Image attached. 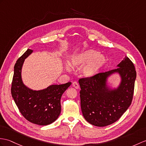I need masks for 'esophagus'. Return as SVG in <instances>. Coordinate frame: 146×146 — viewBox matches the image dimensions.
Wrapping results in <instances>:
<instances>
[{"label":"esophagus","instance_id":"obj_1","mask_svg":"<svg viewBox=\"0 0 146 146\" xmlns=\"http://www.w3.org/2000/svg\"><path fill=\"white\" fill-rule=\"evenodd\" d=\"M72 85H73V86L74 88H75L76 89H78L79 88V84H78V83L77 82H76V81H74V82L73 83Z\"/></svg>","mask_w":146,"mask_h":146}]
</instances>
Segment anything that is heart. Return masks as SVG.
<instances>
[{
	"instance_id": "obj_1",
	"label": "heart",
	"mask_w": 146,
	"mask_h": 146,
	"mask_svg": "<svg viewBox=\"0 0 146 146\" xmlns=\"http://www.w3.org/2000/svg\"><path fill=\"white\" fill-rule=\"evenodd\" d=\"M106 62V56L93 50H88L71 57L69 65L71 67L78 68L84 66L82 70L83 75L88 78L94 76ZM68 72L70 70L68 65H65Z\"/></svg>"
}]
</instances>
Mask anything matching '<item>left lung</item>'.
Listing matches in <instances>:
<instances>
[{
  "instance_id": "1",
  "label": "left lung",
  "mask_w": 146,
  "mask_h": 146,
  "mask_svg": "<svg viewBox=\"0 0 146 146\" xmlns=\"http://www.w3.org/2000/svg\"><path fill=\"white\" fill-rule=\"evenodd\" d=\"M117 66L116 69L78 81L81 111L84 119L94 126L104 127L115 123L131 104L136 78L134 65L125 56ZM114 73L120 74L121 82L116 89H112L107 81Z\"/></svg>"
}]
</instances>
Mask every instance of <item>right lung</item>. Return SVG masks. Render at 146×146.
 <instances>
[{"instance_id": "1", "label": "right lung", "mask_w": 146, "mask_h": 146, "mask_svg": "<svg viewBox=\"0 0 146 146\" xmlns=\"http://www.w3.org/2000/svg\"><path fill=\"white\" fill-rule=\"evenodd\" d=\"M32 52V50H27L15 64L11 93L20 112L27 121L46 126L53 123L60 116L61 97L72 83L52 84L38 91L27 87L22 80V68L25 59Z\"/></svg>"}]
</instances>
